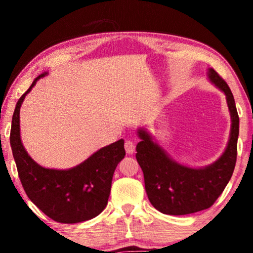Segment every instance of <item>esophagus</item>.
Wrapping results in <instances>:
<instances>
[{
    "label": "esophagus",
    "mask_w": 253,
    "mask_h": 253,
    "mask_svg": "<svg viewBox=\"0 0 253 253\" xmlns=\"http://www.w3.org/2000/svg\"><path fill=\"white\" fill-rule=\"evenodd\" d=\"M124 147H126V151L127 154H132L134 152V143L131 140H126V144H124Z\"/></svg>",
    "instance_id": "obj_1"
}]
</instances>
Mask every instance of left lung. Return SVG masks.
Masks as SVG:
<instances>
[{
  "label": "left lung",
  "instance_id": "1",
  "mask_svg": "<svg viewBox=\"0 0 253 253\" xmlns=\"http://www.w3.org/2000/svg\"><path fill=\"white\" fill-rule=\"evenodd\" d=\"M207 77L226 95L231 127L227 147L215 162L192 168L175 161L153 140L146 129L137 131L136 158L144 172L145 190L152 205L169 215H185L210 209L226 188L234 172L237 158L240 119L229 86L210 68Z\"/></svg>",
  "mask_w": 253,
  "mask_h": 253
}]
</instances>
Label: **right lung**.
Masks as SVG:
<instances>
[{"label":"right lung","mask_w":253,"mask_h":253,"mask_svg":"<svg viewBox=\"0 0 253 253\" xmlns=\"http://www.w3.org/2000/svg\"><path fill=\"white\" fill-rule=\"evenodd\" d=\"M47 75L48 72H43L38 76L17 102L10 145L20 182L31 202L57 222H83L99 215L107 206L114 171L126 155L124 140L120 139L100 148L70 169H49L38 165L20 139L19 110L27 93Z\"/></svg>","instance_id":"right-lung-1"}]
</instances>
